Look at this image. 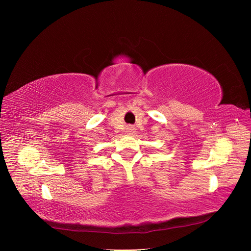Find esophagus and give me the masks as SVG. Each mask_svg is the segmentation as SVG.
<instances>
[{
	"mask_svg": "<svg viewBox=\"0 0 251 251\" xmlns=\"http://www.w3.org/2000/svg\"><path fill=\"white\" fill-rule=\"evenodd\" d=\"M134 132H135V128H134V127L130 126V127L127 128V133H128V134H133Z\"/></svg>",
	"mask_w": 251,
	"mask_h": 251,
	"instance_id": "esophagus-1",
	"label": "esophagus"
}]
</instances>
